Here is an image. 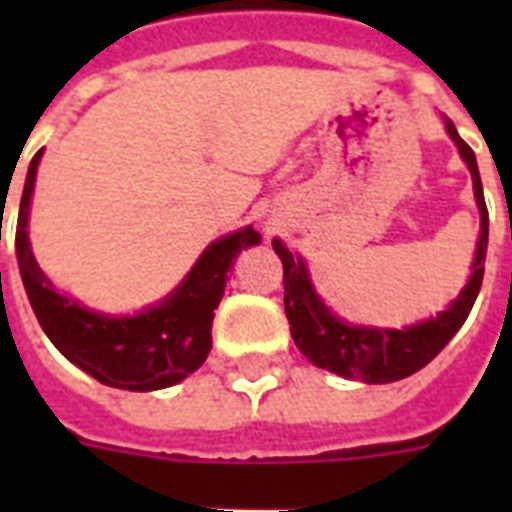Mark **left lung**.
I'll list each match as a JSON object with an SVG mask.
<instances>
[{
	"mask_svg": "<svg viewBox=\"0 0 512 512\" xmlns=\"http://www.w3.org/2000/svg\"><path fill=\"white\" fill-rule=\"evenodd\" d=\"M446 132L452 135L462 159L468 164L470 175H473V191H476L478 212H481V236H478L473 276H470L468 287L462 289L460 297L444 313H438L436 319L414 324L404 332L350 327V324H342L340 319H335L327 311V305L321 303L319 295L313 292L303 260L300 257L295 260L279 239H273V249L284 263V311H287L289 319V332L311 364L340 374L345 380H364L374 382V385L404 380L409 374L420 372L425 364H430L468 319L470 308L476 303L478 289H481V281H484L489 209H486L473 148L457 135L452 122H446Z\"/></svg>",
	"mask_w": 512,
	"mask_h": 512,
	"instance_id": "8db88e82",
	"label": "left lung"
}]
</instances>
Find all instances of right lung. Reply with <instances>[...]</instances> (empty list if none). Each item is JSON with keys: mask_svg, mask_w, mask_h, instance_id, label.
<instances>
[{"mask_svg": "<svg viewBox=\"0 0 512 512\" xmlns=\"http://www.w3.org/2000/svg\"><path fill=\"white\" fill-rule=\"evenodd\" d=\"M39 156L31 159L20 199L15 252L28 303L52 345L95 380L122 390H162L196 372L212 348V319L225 281L241 249L260 244L249 225L209 244L193 271L162 305L132 319L92 313L58 295L36 265L28 247V204L34 191Z\"/></svg>", "mask_w": 512, "mask_h": 512, "instance_id": "add662e5", "label": "right lung"}]
</instances>
